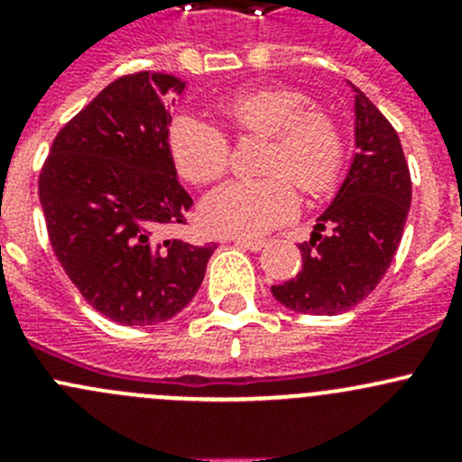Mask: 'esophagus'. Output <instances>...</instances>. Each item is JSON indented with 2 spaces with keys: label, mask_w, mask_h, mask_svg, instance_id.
I'll use <instances>...</instances> for the list:
<instances>
[{
  "label": "esophagus",
  "mask_w": 462,
  "mask_h": 462,
  "mask_svg": "<svg viewBox=\"0 0 462 462\" xmlns=\"http://www.w3.org/2000/svg\"><path fill=\"white\" fill-rule=\"evenodd\" d=\"M232 244L241 245V248L250 250V253H259V250L265 245V241L263 239H250V236H235V239H232Z\"/></svg>",
  "instance_id": "1"
}]
</instances>
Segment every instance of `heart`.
I'll use <instances>...</instances> for the list:
<instances>
[{
    "label": "heart",
    "mask_w": 462,
    "mask_h": 462,
    "mask_svg": "<svg viewBox=\"0 0 462 462\" xmlns=\"http://www.w3.org/2000/svg\"><path fill=\"white\" fill-rule=\"evenodd\" d=\"M217 114L235 136H265L254 180H232L203 201L205 227L217 235L257 236L295 217L300 194L321 197L337 185L344 141L333 116L310 105L292 87L241 88L217 102ZM176 170L194 185L223 179L232 165L230 138L197 116H179L170 127Z\"/></svg>",
    "instance_id": "obj_1"
}]
</instances>
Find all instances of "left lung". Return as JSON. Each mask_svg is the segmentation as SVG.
I'll return each mask as SVG.
<instances>
[{"instance_id":"left-lung-1","label":"left lung","mask_w":462,"mask_h":462,"mask_svg":"<svg viewBox=\"0 0 462 462\" xmlns=\"http://www.w3.org/2000/svg\"><path fill=\"white\" fill-rule=\"evenodd\" d=\"M356 147L337 197L300 244L301 270L273 286L274 300L306 315H337L375 291L402 239L411 174L393 125L356 88Z\"/></svg>"}]
</instances>
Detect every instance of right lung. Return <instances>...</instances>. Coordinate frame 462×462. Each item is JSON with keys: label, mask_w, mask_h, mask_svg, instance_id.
<instances>
[{"label": "right lung", "mask_w": 462, "mask_h": 462, "mask_svg": "<svg viewBox=\"0 0 462 462\" xmlns=\"http://www.w3.org/2000/svg\"><path fill=\"white\" fill-rule=\"evenodd\" d=\"M183 88L170 73L118 78L60 129L40 171L55 257L87 304L123 326L180 313L217 248L162 239L194 205L167 141Z\"/></svg>", "instance_id": "right-lung-1"}]
</instances>
